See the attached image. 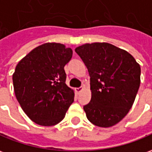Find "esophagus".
<instances>
[{
	"instance_id": "esophagus-1",
	"label": "esophagus",
	"mask_w": 152,
	"mask_h": 152,
	"mask_svg": "<svg viewBox=\"0 0 152 152\" xmlns=\"http://www.w3.org/2000/svg\"><path fill=\"white\" fill-rule=\"evenodd\" d=\"M83 90V88L82 87H79V88H76V93H78V94H79L81 91Z\"/></svg>"
}]
</instances>
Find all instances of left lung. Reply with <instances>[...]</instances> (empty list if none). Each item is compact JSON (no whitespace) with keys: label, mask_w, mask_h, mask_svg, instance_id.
Here are the masks:
<instances>
[{"label":"left lung","mask_w":152,"mask_h":152,"mask_svg":"<svg viewBox=\"0 0 152 152\" xmlns=\"http://www.w3.org/2000/svg\"><path fill=\"white\" fill-rule=\"evenodd\" d=\"M75 52L88 70L92 98L83 107L95 126L110 127L132 107L141 83V67L127 51L108 43L78 46Z\"/></svg>","instance_id":"8db88e82"}]
</instances>
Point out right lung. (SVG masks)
<instances>
[{"label":"right lung","instance_id":"obj_1","mask_svg":"<svg viewBox=\"0 0 152 152\" xmlns=\"http://www.w3.org/2000/svg\"><path fill=\"white\" fill-rule=\"evenodd\" d=\"M73 50L59 43H45L18 63L12 76L15 94L25 113L40 126H54L65 117L74 102L66 85L64 66Z\"/></svg>","mask_w":152,"mask_h":152}]
</instances>
